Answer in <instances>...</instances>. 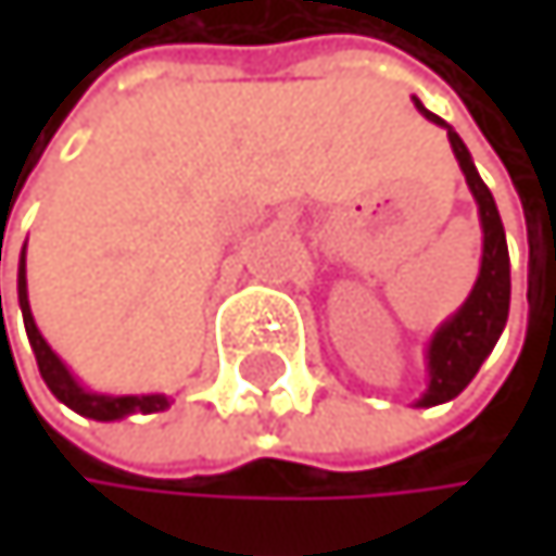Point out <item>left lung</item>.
<instances>
[{
	"label": "left lung",
	"mask_w": 556,
	"mask_h": 556,
	"mask_svg": "<svg viewBox=\"0 0 556 556\" xmlns=\"http://www.w3.org/2000/svg\"><path fill=\"white\" fill-rule=\"evenodd\" d=\"M414 105L420 110L424 119L446 129V139H451V149H454V156L464 169V179H467L470 193L477 200L480 229H483V253H480L477 283H473L470 296L464 300V306L454 316H446L443 324L433 330L427 353H424L427 356V390L420 393V400L414 403V407H437V403H446V400H454L457 393L467 390V383L480 370V363L490 356V350H494V343L501 340V333L507 327L510 256H507V237H504V223H501L494 193H490L486 182L480 179V173L470 160V149L454 132V126H446L440 116H433L417 96H414Z\"/></svg>",
	"instance_id": "obj_1"
}]
</instances>
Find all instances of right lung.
Returning <instances> with one entry per match:
<instances>
[{
    "label": "right lung",
    "instance_id": "right-lung-1",
    "mask_svg": "<svg viewBox=\"0 0 556 556\" xmlns=\"http://www.w3.org/2000/svg\"><path fill=\"white\" fill-rule=\"evenodd\" d=\"M18 309H23V324H26V333H29V343H33V353H36V363H39V374H42L46 387L52 390L55 400H62L79 417H89V420H123V417H132V414H160V410H166L169 403H173L166 393H119V396L116 393H96V390H86L73 377V370L46 343V337L39 333L36 319H33L29 287H26V247H23V256H18Z\"/></svg>",
    "mask_w": 556,
    "mask_h": 556
}]
</instances>
